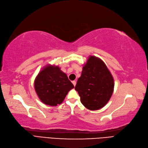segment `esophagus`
Listing matches in <instances>:
<instances>
[{
    "instance_id": "obj_1",
    "label": "esophagus",
    "mask_w": 148,
    "mask_h": 148,
    "mask_svg": "<svg viewBox=\"0 0 148 148\" xmlns=\"http://www.w3.org/2000/svg\"><path fill=\"white\" fill-rule=\"evenodd\" d=\"M72 83H73V84L74 85V86H76V81H72Z\"/></svg>"
}]
</instances>
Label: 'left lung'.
Segmentation results:
<instances>
[{"mask_svg": "<svg viewBox=\"0 0 148 148\" xmlns=\"http://www.w3.org/2000/svg\"><path fill=\"white\" fill-rule=\"evenodd\" d=\"M114 79L100 59L90 56L83 65L75 89L81 102L90 110H98L108 103L114 90Z\"/></svg>", "mask_w": 148, "mask_h": 148, "instance_id": "8db88e82", "label": "left lung"}]
</instances>
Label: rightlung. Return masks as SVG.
<instances>
[{"mask_svg": "<svg viewBox=\"0 0 148 148\" xmlns=\"http://www.w3.org/2000/svg\"><path fill=\"white\" fill-rule=\"evenodd\" d=\"M34 88L43 103L54 106L62 103L74 86L58 66L48 65L37 76Z\"/></svg>", "mask_w": 148, "mask_h": 148, "instance_id": "1", "label": "right lung"}]
</instances>
